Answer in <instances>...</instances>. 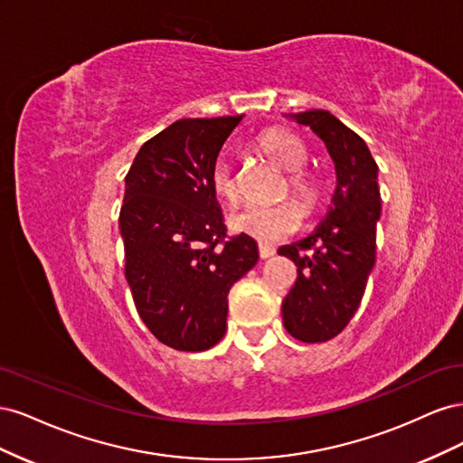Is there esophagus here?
Segmentation results:
<instances>
[{"mask_svg":"<svg viewBox=\"0 0 463 463\" xmlns=\"http://www.w3.org/2000/svg\"><path fill=\"white\" fill-rule=\"evenodd\" d=\"M276 253V249L272 247V245H259V255H260V259H270L272 255Z\"/></svg>","mask_w":463,"mask_h":463,"instance_id":"34e87169","label":"esophagus"}]
</instances>
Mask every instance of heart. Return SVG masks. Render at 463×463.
I'll use <instances>...</instances> for the list:
<instances>
[{"instance_id":"heart-1","label":"heart","mask_w":463,"mask_h":463,"mask_svg":"<svg viewBox=\"0 0 463 463\" xmlns=\"http://www.w3.org/2000/svg\"><path fill=\"white\" fill-rule=\"evenodd\" d=\"M259 148L272 162L284 167L288 174L286 189L296 194L303 208L313 210L320 201L322 187L318 177L303 167L309 160V150H307L303 138L289 131H270L259 138ZM210 187L222 201L230 204L240 201V185H237L232 160L226 154H220L213 164ZM299 223L301 210L291 201L276 204H249L230 216L232 230L253 237L260 243L284 240L299 228Z\"/></svg>"}]
</instances>
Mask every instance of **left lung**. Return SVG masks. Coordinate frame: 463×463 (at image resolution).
Wrapping results in <instances>:
<instances>
[{
  "mask_svg": "<svg viewBox=\"0 0 463 463\" xmlns=\"http://www.w3.org/2000/svg\"><path fill=\"white\" fill-rule=\"evenodd\" d=\"M289 118L325 143L335 170L326 216L303 240L278 249L298 266L296 284L282 303L284 326L296 340L318 344L347 326L373 272L381 218L378 165L365 141L330 111Z\"/></svg>",
  "mask_w": 463,
  "mask_h": 463,
  "instance_id": "obj_1",
  "label": "left lung"
}]
</instances>
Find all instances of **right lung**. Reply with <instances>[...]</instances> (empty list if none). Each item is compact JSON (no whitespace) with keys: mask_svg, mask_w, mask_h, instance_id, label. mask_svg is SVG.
I'll use <instances>...</instances> for the list:
<instances>
[{"mask_svg":"<svg viewBox=\"0 0 463 463\" xmlns=\"http://www.w3.org/2000/svg\"><path fill=\"white\" fill-rule=\"evenodd\" d=\"M241 119H179L141 146L125 177V278L146 328L177 352H204L223 338L230 288L259 260L253 237L226 240L210 187Z\"/></svg>","mask_w":463,"mask_h":463,"instance_id":"obj_1","label":"right lung"}]
</instances>
